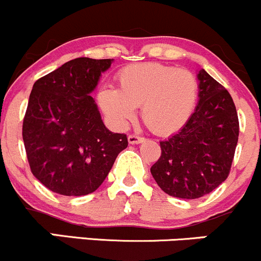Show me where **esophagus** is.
<instances>
[{
	"instance_id": "34e87169",
	"label": "esophagus",
	"mask_w": 261,
	"mask_h": 261,
	"mask_svg": "<svg viewBox=\"0 0 261 261\" xmlns=\"http://www.w3.org/2000/svg\"><path fill=\"white\" fill-rule=\"evenodd\" d=\"M127 141H128V144H131V145H136V144H141V142H144V141H145V139H144V138H141V136L128 135Z\"/></svg>"
}]
</instances>
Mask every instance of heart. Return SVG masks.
Returning a JSON list of instances; mask_svg holds the SVG:
<instances>
[{
    "mask_svg": "<svg viewBox=\"0 0 261 261\" xmlns=\"http://www.w3.org/2000/svg\"><path fill=\"white\" fill-rule=\"evenodd\" d=\"M119 89L101 87L97 102L112 126L123 128L141 106V119L158 135L179 131L196 106L199 84L188 70L161 64H139L117 75Z\"/></svg>",
    "mask_w": 261,
    "mask_h": 261,
    "instance_id": "b5f03b06",
    "label": "heart"
}]
</instances>
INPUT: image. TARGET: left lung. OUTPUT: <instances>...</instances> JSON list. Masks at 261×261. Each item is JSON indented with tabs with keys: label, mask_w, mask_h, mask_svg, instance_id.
I'll use <instances>...</instances> for the list:
<instances>
[{
	"label": "left lung",
	"mask_w": 261,
	"mask_h": 261,
	"mask_svg": "<svg viewBox=\"0 0 261 261\" xmlns=\"http://www.w3.org/2000/svg\"><path fill=\"white\" fill-rule=\"evenodd\" d=\"M199 101L188 122L160 141L161 156L151 166L161 190L180 199H197L215 190L230 172L239 120L231 96L204 70L197 73Z\"/></svg>",
	"instance_id": "1"
}]
</instances>
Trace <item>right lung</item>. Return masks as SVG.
Masks as SVG:
<instances>
[{"mask_svg":"<svg viewBox=\"0 0 261 261\" xmlns=\"http://www.w3.org/2000/svg\"><path fill=\"white\" fill-rule=\"evenodd\" d=\"M112 61L79 57L32 87L22 138L32 174L54 193H94L127 147L126 135L103 125L91 96Z\"/></svg>","mask_w":261,"mask_h":261,"instance_id":"1","label":"right lung"}]
</instances>
